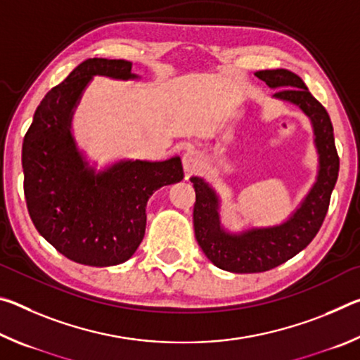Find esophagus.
<instances>
[{
	"instance_id": "esophagus-1",
	"label": "esophagus",
	"mask_w": 360,
	"mask_h": 360,
	"mask_svg": "<svg viewBox=\"0 0 360 360\" xmlns=\"http://www.w3.org/2000/svg\"><path fill=\"white\" fill-rule=\"evenodd\" d=\"M182 167H184L186 173H195L202 167V155L197 150H187L182 155Z\"/></svg>"
}]
</instances>
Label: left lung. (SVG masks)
I'll use <instances>...</instances> for the list:
<instances>
[{
    "mask_svg": "<svg viewBox=\"0 0 360 360\" xmlns=\"http://www.w3.org/2000/svg\"><path fill=\"white\" fill-rule=\"evenodd\" d=\"M255 76L270 89H278L273 94L275 98L298 106L311 120L319 169L311 191L288 221L275 227L249 229L241 233H229L222 229L214 188L202 178H191L195 188V238L212 264L231 273L271 270L303 251L324 222L340 169L330 117L326 108L309 94L302 77L281 68L257 71Z\"/></svg>",
    "mask_w": 360,
    "mask_h": 360,
    "instance_id": "8db88e82",
    "label": "left lung"
}]
</instances>
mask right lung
<instances>
[{
	"mask_svg": "<svg viewBox=\"0 0 360 360\" xmlns=\"http://www.w3.org/2000/svg\"><path fill=\"white\" fill-rule=\"evenodd\" d=\"M127 60L89 58L39 103L22 146L23 192L30 217L60 254L90 266L129 260L144 238L146 205L163 186L184 178L179 157L120 160L89 167L71 135V120L94 76L136 79Z\"/></svg>",
	"mask_w": 360,
	"mask_h": 360,
	"instance_id": "1",
	"label": "right lung"
}]
</instances>
